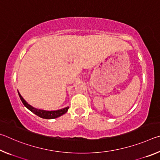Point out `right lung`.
Returning <instances> with one entry per match:
<instances>
[{"mask_svg":"<svg viewBox=\"0 0 160 160\" xmlns=\"http://www.w3.org/2000/svg\"><path fill=\"white\" fill-rule=\"evenodd\" d=\"M18 94L23 104L25 105V107L28 108L29 111H31L32 113H34V114H36L37 116H39V117H41L42 118L52 119V118H58L59 116L64 114V113H66L69 109V107H68L66 108H63V109L56 110V111H46V110L38 109H36V108L32 107L31 105H29L28 103L23 99V97L21 96V94H20L19 92H18Z\"/></svg>","mask_w":160,"mask_h":160,"instance_id":"add662e5","label":"right lung"}]
</instances>
